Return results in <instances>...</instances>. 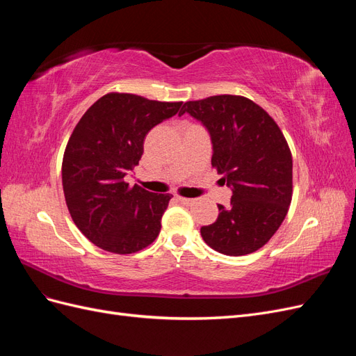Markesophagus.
Instances as JSON below:
<instances>
[{"label": "esophagus", "instance_id": "obj_1", "mask_svg": "<svg viewBox=\"0 0 356 356\" xmlns=\"http://www.w3.org/2000/svg\"><path fill=\"white\" fill-rule=\"evenodd\" d=\"M177 200L179 203H184V204H191L193 202H195V199H188V197H177Z\"/></svg>", "mask_w": 356, "mask_h": 356}]
</instances>
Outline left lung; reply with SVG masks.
I'll use <instances>...</instances> for the list:
<instances>
[{
    "mask_svg": "<svg viewBox=\"0 0 356 356\" xmlns=\"http://www.w3.org/2000/svg\"><path fill=\"white\" fill-rule=\"evenodd\" d=\"M188 113L207 129L212 166L227 181L232 199L200 234L212 250L239 257L260 250L282 224L293 197V157L281 129L243 96L188 101Z\"/></svg>",
    "mask_w": 356,
    "mask_h": 356,
    "instance_id": "8db88e82",
    "label": "left lung"
}]
</instances>
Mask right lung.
Wrapping results in <instances>:
<instances>
[{
    "label": "right lung",
    "mask_w": 356,
    "mask_h": 356,
    "mask_svg": "<svg viewBox=\"0 0 356 356\" xmlns=\"http://www.w3.org/2000/svg\"><path fill=\"white\" fill-rule=\"evenodd\" d=\"M181 105L108 93L75 126L62 160L63 195L72 221L96 246L132 254L159 236L170 195L129 187L124 177L141 160L147 134Z\"/></svg>",
    "instance_id": "right-lung-1"
}]
</instances>
